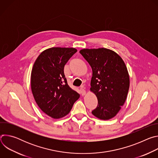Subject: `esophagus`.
<instances>
[{"label":"esophagus","mask_w":158,"mask_h":158,"mask_svg":"<svg viewBox=\"0 0 158 158\" xmlns=\"http://www.w3.org/2000/svg\"><path fill=\"white\" fill-rule=\"evenodd\" d=\"M80 92H81V94L82 96H84V95H85V94H86L85 90L84 89H83V88H81V89H80Z\"/></svg>","instance_id":"34e87169"}]
</instances>
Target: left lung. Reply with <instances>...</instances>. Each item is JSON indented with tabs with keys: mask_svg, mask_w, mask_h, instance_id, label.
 <instances>
[{
	"mask_svg": "<svg viewBox=\"0 0 158 158\" xmlns=\"http://www.w3.org/2000/svg\"><path fill=\"white\" fill-rule=\"evenodd\" d=\"M79 52L93 70L90 91L96 96L98 104L92 114L102 120L114 118L124 105L129 88V76L124 60L106 48L83 49Z\"/></svg>",
	"mask_w": 158,
	"mask_h": 158,
	"instance_id": "obj_1",
	"label": "left lung"
}]
</instances>
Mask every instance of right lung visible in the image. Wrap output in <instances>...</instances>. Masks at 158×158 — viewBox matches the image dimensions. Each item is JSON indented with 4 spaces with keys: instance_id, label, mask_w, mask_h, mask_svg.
<instances>
[{
    "instance_id": "add662e5",
    "label": "right lung",
    "mask_w": 158,
    "mask_h": 158,
    "mask_svg": "<svg viewBox=\"0 0 158 158\" xmlns=\"http://www.w3.org/2000/svg\"><path fill=\"white\" fill-rule=\"evenodd\" d=\"M77 52L73 48H51L35 60L31 72V90L39 108L54 119L69 113L80 95L67 84L64 68Z\"/></svg>"
}]
</instances>
